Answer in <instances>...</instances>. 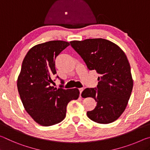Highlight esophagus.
Returning <instances> with one entry per match:
<instances>
[{
  "mask_svg": "<svg viewBox=\"0 0 150 150\" xmlns=\"http://www.w3.org/2000/svg\"><path fill=\"white\" fill-rule=\"evenodd\" d=\"M83 90H84V88H79V91H80V96H81V94H82V92Z\"/></svg>",
  "mask_w": 150,
  "mask_h": 150,
  "instance_id": "obj_1",
  "label": "esophagus"
}]
</instances>
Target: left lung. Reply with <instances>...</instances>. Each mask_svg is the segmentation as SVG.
I'll return each mask as SVG.
<instances>
[{
  "instance_id": "8db88e82",
  "label": "left lung",
  "mask_w": 150,
  "mask_h": 150,
  "mask_svg": "<svg viewBox=\"0 0 150 150\" xmlns=\"http://www.w3.org/2000/svg\"><path fill=\"white\" fill-rule=\"evenodd\" d=\"M70 45L83 59L90 70L99 76L96 88H86L83 98H93L97 105L87 112L90 120L109 124L121 116L126 109L133 88L128 60L116 44L103 38L71 41Z\"/></svg>"
}]
</instances>
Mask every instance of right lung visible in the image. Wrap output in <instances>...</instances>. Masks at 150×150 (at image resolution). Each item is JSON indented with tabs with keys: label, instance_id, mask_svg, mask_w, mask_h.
I'll return each mask as SVG.
<instances>
[{
	"label": "right lung",
	"instance_id": "right-lung-1",
	"mask_svg": "<svg viewBox=\"0 0 150 150\" xmlns=\"http://www.w3.org/2000/svg\"><path fill=\"white\" fill-rule=\"evenodd\" d=\"M69 45L62 40L36 45L27 52L22 64L17 80L20 97L27 113L41 126H50L62 122L68 103L79 97L77 88L51 86L52 77L56 74V58Z\"/></svg>",
	"mask_w": 150,
	"mask_h": 150
}]
</instances>
